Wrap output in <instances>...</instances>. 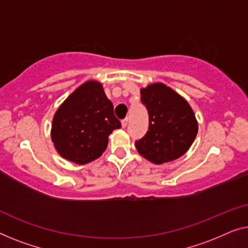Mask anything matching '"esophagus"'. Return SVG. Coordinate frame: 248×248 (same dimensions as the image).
<instances>
[{
	"label": "esophagus",
	"instance_id": "esophagus-1",
	"mask_svg": "<svg viewBox=\"0 0 248 248\" xmlns=\"http://www.w3.org/2000/svg\"><path fill=\"white\" fill-rule=\"evenodd\" d=\"M121 124H123L124 128L127 127V124H128V118H124V119L123 121H121Z\"/></svg>",
	"mask_w": 248,
	"mask_h": 248
}]
</instances>
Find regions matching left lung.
I'll return each instance as SVG.
<instances>
[{"label":"left lung","instance_id":"obj_1","mask_svg":"<svg viewBox=\"0 0 248 248\" xmlns=\"http://www.w3.org/2000/svg\"><path fill=\"white\" fill-rule=\"evenodd\" d=\"M141 102L148 111V131L135 142L142 157L154 164L177 159L186 154L198 134L190 104L163 83L141 89Z\"/></svg>","mask_w":248,"mask_h":248}]
</instances>
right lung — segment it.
<instances>
[{
    "label": "right lung",
    "instance_id": "add662e5",
    "mask_svg": "<svg viewBox=\"0 0 248 248\" xmlns=\"http://www.w3.org/2000/svg\"><path fill=\"white\" fill-rule=\"evenodd\" d=\"M120 127V121L113 113V104L107 97L102 84L88 81L56 111L51 140L62 157L83 165L102 155L109 135Z\"/></svg>",
    "mask_w": 248,
    "mask_h": 248
}]
</instances>
